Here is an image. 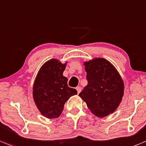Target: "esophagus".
<instances>
[{"label": "esophagus", "instance_id": "1", "mask_svg": "<svg viewBox=\"0 0 146 146\" xmlns=\"http://www.w3.org/2000/svg\"><path fill=\"white\" fill-rule=\"evenodd\" d=\"M76 90H77L78 93H80V92L81 91V88L80 86H78V87H76Z\"/></svg>", "mask_w": 146, "mask_h": 146}]
</instances>
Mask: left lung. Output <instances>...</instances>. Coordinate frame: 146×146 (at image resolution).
<instances>
[{
    "label": "left lung",
    "instance_id": "1",
    "mask_svg": "<svg viewBox=\"0 0 146 146\" xmlns=\"http://www.w3.org/2000/svg\"><path fill=\"white\" fill-rule=\"evenodd\" d=\"M88 85L79 94L93 114L103 118L119 106L124 93L121 75L108 60L96 58L84 62Z\"/></svg>",
    "mask_w": 146,
    "mask_h": 146
}]
</instances>
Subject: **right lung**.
<instances>
[{
    "instance_id": "obj_1",
    "label": "right lung",
    "mask_w": 146,
    "mask_h": 146,
    "mask_svg": "<svg viewBox=\"0 0 146 146\" xmlns=\"http://www.w3.org/2000/svg\"><path fill=\"white\" fill-rule=\"evenodd\" d=\"M67 63L51 59L39 70L33 87V98L40 113L48 118H58L64 104L77 90L68 86V78L63 76Z\"/></svg>"
}]
</instances>
